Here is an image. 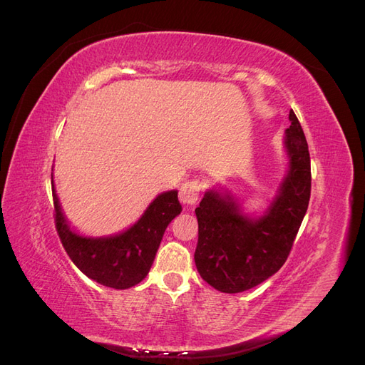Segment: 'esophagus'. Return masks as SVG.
<instances>
[{"mask_svg":"<svg viewBox=\"0 0 365 365\" xmlns=\"http://www.w3.org/2000/svg\"><path fill=\"white\" fill-rule=\"evenodd\" d=\"M201 190H202V182L200 180H190L184 182L180 189L181 202L187 205H193L197 201V197H200Z\"/></svg>","mask_w":365,"mask_h":365,"instance_id":"obj_1","label":"esophagus"}]
</instances>
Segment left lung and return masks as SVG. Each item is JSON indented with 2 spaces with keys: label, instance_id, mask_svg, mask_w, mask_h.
<instances>
[{
  "label": "left lung",
  "instance_id": "obj_1",
  "mask_svg": "<svg viewBox=\"0 0 365 365\" xmlns=\"http://www.w3.org/2000/svg\"><path fill=\"white\" fill-rule=\"evenodd\" d=\"M284 148L289 170L267 215L248 219L233 196L208 190L197 217L195 263L215 289L236 294L254 288L277 272L288 259L311 197V157L295 113L289 111Z\"/></svg>",
  "mask_w": 365,
  "mask_h": 365
}]
</instances>
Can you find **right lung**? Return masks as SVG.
<instances>
[{
  "mask_svg": "<svg viewBox=\"0 0 365 365\" xmlns=\"http://www.w3.org/2000/svg\"><path fill=\"white\" fill-rule=\"evenodd\" d=\"M53 184V181H51ZM54 224L73 263L108 288L128 289L146 277L168 225L181 213L178 192L158 195L137 224L108 237H83L70 230L53 189Z\"/></svg>",
  "mask_w": 365,
  "mask_h": 365,
  "instance_id": "obj_1",
  "label": "right lung"
}]
</instances>
